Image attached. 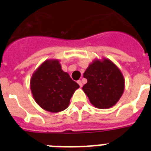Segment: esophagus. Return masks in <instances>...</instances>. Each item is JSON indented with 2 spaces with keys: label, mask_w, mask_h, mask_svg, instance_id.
Segmentation results:
<instances>
[{
  "label": "esophagus",
  "mask_w": 151,
  "mask_h": 151,
  "mask_svg": "<svg viewBox=\"0 0 151 151\" xmlns=\"http://www.w3.org/2000/svg\"><path fill=\"white\" fill-rule=\"evenodd\" d=\"M77 83H78V85H79V86H80V87H81V88L82 87V85H82V81H80V80H78V82H77Z\"/></svg>",
  "instance_id": "1"
}]
</instances>
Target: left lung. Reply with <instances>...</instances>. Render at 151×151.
<instances>
[{"instance_id":"obj_1","label":"left lung","mask_w":151,"mask_h":151,"mask_svg":"<svg viewBox=\"0 0 151 151\" xmlns=\"http://www.w3.org/2000/svg\"><path fill=\"white\" fill-rule=\"evenodd\" d=\"M88 82L82 90L91 104L99 109L110 108L116 104L125 88V80L118 67L110 60H94L85 70Z\"/></svg>"}]
</instances>
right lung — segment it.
<instances>
[{
	"mask_svg": "<svg viewBox=\"0 0 151 151\" xmlns=\"http://www.w3.org/2000/svg\"><path fill=\"white\" fill-rule=\"evenodd\" d=\"M30 88L36 103L51 113L66 110L79 85L61 69L57 60L45 61L33 73Z\"/></svg>",
	"mask_w": 151,
	"mask_h": 151,
	"instance_id": "obj_1",
	"label": "right lung"
}]
</instances>
